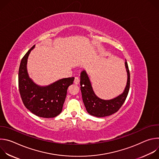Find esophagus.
Masks as SVG:
<instances>
[{
  "mask_svg": "<svg viewBox=\"0 0 159 159\" xmlns=\"http://www.w3.org/2000/svg\"><path fill=\"white\" fill-rule=\"evenodd\" d=\"M79 82H80V80H79V77H75V79H74V84H79Z\"/></svg>",
  "mask_w": 159,
  "mask_h": 159,
  "instance_id": "obj_1",
  "label": "esophagus"
}]
</instances>
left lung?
I'll list each match as a JSON object with an SVG mask.
<instances>
[{
	"mask_svg": "<svg viewBox=\"0 0 159 159\" xmlns=\"http://www.w3.org/2000/svg\"><path fill=\"white\" fill-rule=\"evenodd\" d=\"M125 68L128 78L124 91L116 98L109 100H104L98 98L94 92L86 71L84 70L81 72L80 90L83 102L89 114L102 118L114 114L120 109L126 100L129 89L130 75L126 60L125 61Z\"/></svg>",
	"mask_w": 159,
	"mask_h": 159,
	"instance_id": "obj_1",
	"label": "left lung"
}]
</instances>
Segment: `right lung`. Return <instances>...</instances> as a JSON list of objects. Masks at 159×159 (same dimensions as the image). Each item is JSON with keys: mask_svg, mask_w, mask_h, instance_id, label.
I'll list each match as a JSON object with an SVG mask.
<instances>
[{"mask_svg": "<svg viewBox=\"0 0 159 159\" xmlns=\"http://www.w3.org/2000/svg\"><path fill=\"white\" fill-rule=\"evenodd\" d=\"M22 58L18 75L20 95L25 107L37 116L52 118L60 115L65 102L67 89L73 84L74 77L63 78L48 85L41 86L30 77L27 62L31 51Z\"/></svg>", "mask_w": 159, "mask_h": 159, "instance_id": "right-lung-1", "label": "right lung"}]
</instances>
